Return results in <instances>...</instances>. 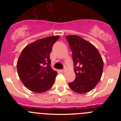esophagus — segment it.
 <instances>
[{
  "instance_id": "1",
  "label": "esophagus",
  "mask_w": 121,
  "mask_h": 121,
  "mask_svg": "<svg viewBox=\"0 0 121 121\" xmlns=\"http://www.w3.org/2000/svg\"><path fill=\"white\" fill-rule=\"evenodd\" d=\"M60 72H62V73H64V71H65V70H64V69H62V70H60Z\"/></svg>"
}]
</instances>
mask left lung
<instances>
[{
    "mask_svg": "<svg viewBox=\"0 0 121 121\" xmlns=\"http://www.w3.org/2000/svg\"><path fill=\"white\" fill-rule=\"evenodd\" d=\"M73 52L74 81L68 84L70 88L78 93L92 90L100 81L104 62L101 56L93 44L76 35L66 36Z\"/></svg>",
    "mask_w": 121,
    "mask_h": 121,
    "instance_id": "obj_1",
    "label": "left lung"
}]
</instances>
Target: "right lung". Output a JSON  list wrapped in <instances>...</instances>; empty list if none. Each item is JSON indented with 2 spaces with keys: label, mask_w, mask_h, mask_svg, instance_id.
Here are the masks:
<instances>
[{
  "label": "right lung",
  "mask_w": 121,
  "mask_h": 121,
  "mask_svg": "<svg viewBox=\"0 0 121 121\" xmlns=\"http://www.w3.org/2000/svg\"><path fill=\"white\" fill-rule=\"evenodd\" d=\"M59 36H50L28 45L17 62L18 75L23 85L35 93H43L52 87L57 73L51 68L50 54Z\"/></svg>",
  "instance_id": "add662e5"
}]
</instances>
